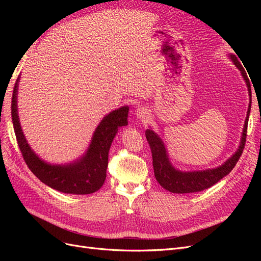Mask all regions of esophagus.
Wrapping results in <instances>:
<instances>
[{
    "mask_svg": "<svg viewBox=\"0 0 261 261\" xmlns=\"http://www.w3.org/2000/svg\"><path fill=\"white\" fill-rule=\"evenodd\" d=\"M136 115L138 117V120L140 121H147L148 120V116H149V111L146 108H139L137 109L136 111Z\"/></svg>",
    "mask_w": 261,
    "mask_h": 261,
    "instance_id": "34e87169",
    "label": "esophagus"
}]
</instances>
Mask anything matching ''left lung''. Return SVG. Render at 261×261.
<instances>
[{
    "label": "left lung",
    "mask_w": 261,
    "mask_h": 261,
    "mask_svg": "<svg viewBox=\"0 0 261 261\" xmlns=\"http://www.w3.org/2000/svg\"><path fill=\"white\" fill-rule=\"evenodd\" d=\"M231 60L236 65L244 77L245 82H246L248 93H249V106L246 120H245V125L243 129V136L240 147L230 159H227L221 167L206 170V171H195V172H180L175 170L172 167L169 158L167 154V150L164 148L162 140L159 136L154 134L151 129L146 130V138L149 143L150 149H151L152 153V164H153V171L155 179L159 181V184L167 191L171 193L176 194H186V193H197L201 192L203 189H207L218 181L223 178L225 175L230 173L235 164L238 163L239 159L241 158L243 150L246 143V136H247V125H248V117L250 113L251 108V88L250 83L246 74V70L244 69L240 61L235 55H231Z\"/></svg>",
    "instance_id": "8db88e82"
}]
</instances>
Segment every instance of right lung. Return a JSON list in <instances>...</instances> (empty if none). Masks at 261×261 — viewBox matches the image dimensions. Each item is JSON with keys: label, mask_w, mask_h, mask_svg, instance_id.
<instances>
[{"label": "right lung", "mask_w": 261, "mask_h": 261, "mask_svg": "<svg viewBox=\"0 0 261 261\" xmlns=\"http://www.w3.org/2000/svg\"><path fill=\"white\" fill-rule=\"evenodd\" d=\"M12 96V120L14 132L23 160L30 171L42 183L65 194L87 195L97 192L107 177L108 156L118 128L127 125L128 107H122L108 114L93 134L91 144L81 160L68 165H51L43 162L31 150L21 132L17 114V87Z\"/></svg>", "instance_id": "1"}]
</instances>
